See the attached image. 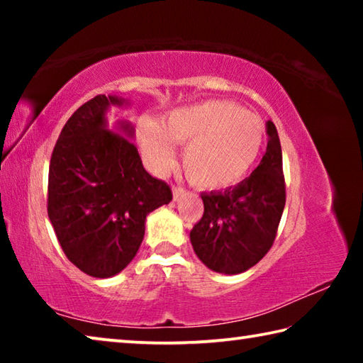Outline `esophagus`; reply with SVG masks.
I'll return each instance as SVG.
<instances>
[{
  "label": "esophagus",
  "mask_w": 363,
  "mask_h": 363,
  "mask_svg": "<svg viewBox=\"0 0 363 363\" xmlns=\"http://www.w3.org/2000/svg\"><path fill=\"white\" fill-rule=\"evenodd\" d=\"M184 195H186V189L181 187V186H173V196H174V200L182 199Z\"/></svg>",
  "instance_id": "1"
}]
</instances>
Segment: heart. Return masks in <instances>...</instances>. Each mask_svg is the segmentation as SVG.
Segmentation results:
<instances>
[{
	"label": "heart",
	"mask_w": 363,
	"mask_h": 363,
	"mask_svg": "<svg viewBox=\"0 0 363 363\" xmlns=\"http://www.w3.org/2000/svg\"><path fill=\"white\" fill-rule=\"evenodd\" d=\"M262 140V121L230 101H205L173 110L162 128L152 121L140 126V143L153 167L168 169L174 162L171 143L186 145L184 171L205 189L240 181L259 157Z\"/></svg>",
	"instance_id": "b5f03b06"
}]
</instances>
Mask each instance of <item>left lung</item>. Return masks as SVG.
I'll return each instance as SVG.
<instances>
[{
  "label": "left lung",
  "instance_id": "obj_1",
  "mask_svg": "<svg viewBox=\"0 0 363 363\" xmlns=\"http://www.w3.org/2000/svg\"><path fill=\"white\" fill-rule=\"evenodd\" d=\"M267 134L266 153L247 179L223 192L201 194L205 211L190 230V242L214 272H245L274 245L286 194L280 139L272 121H267Z\"/></svg>",
  "mask_w": 363,
  "mask_h": 363
}]
</instances>
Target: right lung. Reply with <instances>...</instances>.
Here are the masks:
<instances>
[{
	"instance_id": "add662e5",
	"label": "right lung",
	"mask_w": 363,
	"mask_h": 363,
	"mask_svg": "<svg viewBox=\"0 0 363 363\" xmlns=\"http://www.w3.org/2000/svg\"><path fill=\"white\" fill-rule=\"evenodd\" d=\"M99 94L83 104L59 134L49 163L48 214L65 256L82 272H121L144 240L145 218L173 192L143 167L130 139L106 130V112L121 106ZM133 134L130 125H121Z\"/></svg>"
}]
</instances>
